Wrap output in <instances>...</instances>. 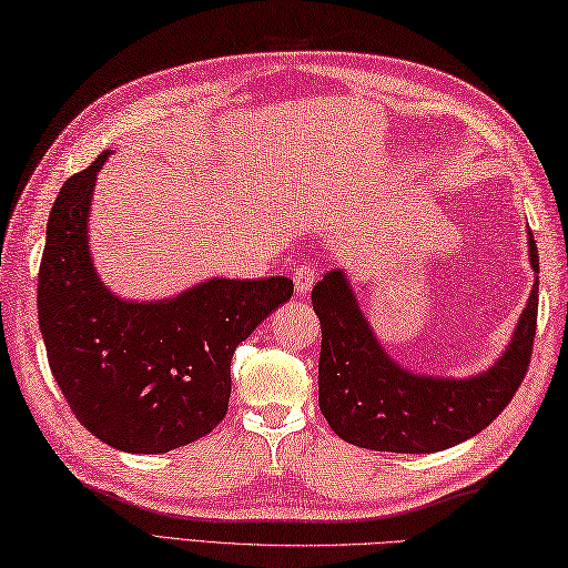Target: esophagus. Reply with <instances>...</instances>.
Segmentation results:
<instances>
[{"instance_id":"1","label":"esophagus","mask_w":568,"mask_h":568,"mask_svg":"<svg viewBox=\"0 0 568 568\" xmlns=\"http://www.w3.org/2000/svg\"><path fill=\"white\" fill-rule=\"evenodd\" d=\"M317 271L312 268V265H297L295 273H293V283H295V291L300 295H305L312 291V283H315Z\"/></svg>"}]
</instances>
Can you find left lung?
<instances>
[{
    "label": "left lung",
    "instance_id": "8db88e82",
    "mask_svg": "<svg viewBox=\"0 0 568 568\" xmlns=\"http://www.w3.org/2000/svg\"><path fill=\"white\" fill-rule=\"evenodd\" d=\"M529 263L539 253L529 232ZM539 281L505 354L474 378L417 376L388 356L361 312L344 271H329L312 291L322 324L320 409L348 444L373 452L432 454L484 432L520 388L532 358Z\"/></svg>",
    "mask_w": 568,
    "mask_h": 568
}]
</instances>
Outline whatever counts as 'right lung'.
<instances>
[{"label":"right lung","instance_id":"obj_1","mask_svg":"<svg viewBox=\"0 0 568 568\" xmlns=\"http://www.w3.org/2000/svg\"><path fill=\"white\" fill-rule=\"evenodd\" d=\"M110 151L65 180L48 216L39 327L48 366L84 429L119 452L163 454L226 415L232 356L291 300L293 281L212 277L161 303H126L94 271L92 187Z\"/></svg>","mask_w":568,"mask_h":568}]
</instances>
